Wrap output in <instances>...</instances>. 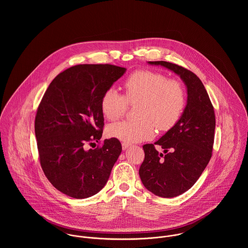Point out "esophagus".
I'll return each mask as SVG.
<instances>
[{"mask_svg":"<svg viewBox=\"0 0 248 248\" xmlns=\"http://www.w3.org/2000/svg\"><path fill=\"white\" fill-rule=\"evenodd\" d=\"M130 146H131L130 143H127V142H123V143H122V149H123V150H127Z\"/></svg>","mask_w":248,"mask_h":248,"instance_id":"obj_1","label":"esophagus"}]
</instances>
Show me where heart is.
<instances>
[{
    "mask_svg": "<svg viewBox=\"0 0 248 248\" xmlns=\"http://www.w3.org/2000/svg\"><path fill=\"white\" fill-rule=\"evenodd\" d=\"M124 96L114 89H108L101 98V110L109 121L119 119L127 104H138L135 121H121L107 128L109 138L127 143L150 140L155 135V126L168 131L180 119L186 95L182 85L167 79L161 73L139 71L128 77L124 85Z\"/></svg>",
    "mask_w": 248,
    "mask_h": 248,
    "instance_id": "heart-1",
    "label": "heart"
}]
</instances>
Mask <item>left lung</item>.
<instances>
[{
    "mask_svg": "<svg viewBox=\"0 0 248 248\" xmlns=\"http://www.w3.org/2000/svg\"><path fill=\"white\" fill-rule=\"evenodd\" d=\"M148 64L173 71L187 92L180 119L155 142L164 149L165 155L158 154L154 144H145V158L140 168V177L147 190L158 197L174 198L195 184L212 156L215 112L202 82L195 73L165 61Z\"/></svg>",
    "mask_w": 248,
    "mask_h": 248,
    "instance_id": "1",
    "label": "left lung"
}]
</instances>
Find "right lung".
Returning a JSON list of instances; mask_svg holds the SVG:
<instances>
[{
    "label": "right lung",
    "instance_id": "right-lung-1",
    "mask_svg": "<svg viewBox=\"0 0 248 248\" xmlns=\"http://www.w3.org/2000/svg\"><path fill=\"white\" fill-rule=\"evenodd\" d=\"M126 71L113 65H77L58 74L42 98L35 117L40 163L50 183L67 196L97 194L121 154L116 139L96 149L88 144L101 140L102 95Z\"/></svg>",
    "mask_w": 248,
    "mask_h": 248
}]
</instances>
